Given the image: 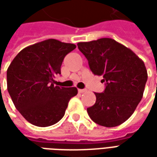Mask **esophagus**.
Returning <instances> with one entry per match:
<instances>
[{"instance_id":"1","label":"esophagus","mask_w":157,"mask_h":157,"mask_svg":"<svg viewBox=\"0 0 157 157\" xmlns=\"http://www.w3.org/2000/svg\"><path fill=\"white\" fill-rule=\"evenodd\" d=\"M78 92L79 93H83V92H86V89H79Z\"/></svg>"}]
</instances>
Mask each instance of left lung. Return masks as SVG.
I'll use <instances>...</instances> for the list:
<instances>
[{"label":"left lung","mask_w":157,"mask_h":157,"mask_svg":"<svg viewBox=\"0 0 157 157\" xmlns=\"http://www.w3.org/2000/svg\"><path fill=\"white\" fill-rule=\"evenodd\" d=\"M78 48L94 75H102L106 88L97 93L95 104L87 109L92 121L115 127L128 119L140 102L147 81L144 61L114 39L102 38L80 42Z\"/></svg>","instance_id":"left-lung-1"}]
</instances>
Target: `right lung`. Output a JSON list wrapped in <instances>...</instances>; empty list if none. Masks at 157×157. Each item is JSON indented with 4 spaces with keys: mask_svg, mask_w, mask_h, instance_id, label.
Wrapping results in <instances>:
<instances>
[{
    "mask_svg": "<svg viewBox=\"0 0 157 157\" xmlns=\"http://www.w3.org/2000/svg\"><path fill=\"white\" fill-rule=\"evenodd\" d=\"M76 48L49 39L24 48L6 71L7 90L16 109L30 124L47 127L65 115L70 99L77 94L76 87L55 86L65 56Z\"/></svg>",
    "mask_w": 157,
    "mask_h": 157,
    "instance_id": "obj_1",
    "label": "right lung"
}]
</instances>
